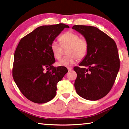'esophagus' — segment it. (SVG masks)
<instances>
[{"label": "esophagus", "mask_w": 129, "mask_h": 129, "mask_svg": "<svg viewBox=\"0 0 129 129\" xmlns=\"http://www.w3.org/2000/svg\"><path fill=\"white\" fill-rule=\"evenodd\" d=\"M67 69H68V70H69V72H70V71H71V70H72L73 68L72 67H68Z\"/></svg>", "instance_id": "1"}]
</instances>
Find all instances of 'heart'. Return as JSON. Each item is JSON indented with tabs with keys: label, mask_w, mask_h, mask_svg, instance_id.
Returning <instances> with one entry per match:
<instances>
[{
	"label": "heart",
	"mask_w": 129,
	"mask_h": 129,
	"mask_svg": "<svg viewBox=\"0 0 129 129\" xmlns=\"http://www.w3.org/2000/svg\"><path fill=\"white\" fill-rule=\"evenodd\" d=\"M60 41L62 45H69L68 54L57 62L59 66L69 67L74 64L78 59L84 58L87 54L88 50V42L85 38H80L77 33L72 31H68L60 37ZM51 51L54 56L60 59L62 55L61 46L56 40H53L50 45Z\"/></svg>",
	"instance_id": "1"
}]
</instances>
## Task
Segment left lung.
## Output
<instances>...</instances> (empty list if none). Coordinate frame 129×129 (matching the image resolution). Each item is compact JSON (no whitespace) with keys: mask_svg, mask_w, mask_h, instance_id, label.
<instances>
[{"mask_svg":"<svg viewBox=\"0 0 129 129\" xmlns=\"http://www.w3.org/2000/svg\"><path fill=\"white\" fill-rule=\"evenodd\" d=\"M73 29L88 42L87 54L74 70L77 74L74 87L78 94L85 100L96 101L111 89L120 69L116 44L112 38L97 27L75 25Z\"/></svg>","mask_w":129,"mask_h":129,"instance_id":"8db88e82","label":"left lung"}]
</instances>
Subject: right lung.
<instances>
[{"mask_svg":"<svg viewBox=\"0 0 129 129\" xmlns=\"http://www.w3.org/2000/svg\"><path fill=\"white\" fill-rule=\"evenodd\" d=\"M65 28L59 23L37 27L20 40L14 55L12 75L20 91L28 100L44 103L54 98L57 84L68 70L53 67L55 59L51 42Z\"/></svg>","mask_w":129,"mask_h":129,"instance_id":"1","label":"right lung"}]
</instances>
